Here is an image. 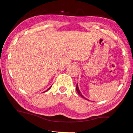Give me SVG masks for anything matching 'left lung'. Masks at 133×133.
I'll use <instances>...</instances> for the list:
<instances>
[{"label":"left lung","instance_id":"8db88e82","mask_svg":"<svg viewBox=\"0 0 133 133\" xmlns=\"http://www.w3.org/2000/svg\"><path fill=\"white\" fill-rule=\"evenodd\" d=\"M76 90H77V92L78 93V94H79V95L82 97H83V98H84V99H85V100H87V99L86 98H85L84 96H83V94L81 93V92L80 91V90H79V89H78V84H77V85H76Z\"/></svg>","mask_w":133,"mask_h":133}]
</instances>
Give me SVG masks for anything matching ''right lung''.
Instances as JSON below:
<instances>
[{
  "instance_id": "add662e5",
  "label": "right lung",
  "mask_w": 133,
  "mask_h": 133,
  "mask_svg": "<svg viewBox=\"0 0 133 133\" xmlns=\"http://www.w3.org/2000/svg\"><path fill=\"white\" fill-rule=\"evenodd\" d=\"M51 87H50V88H49V89H48V90H46V91H44V92H46V91H48V90H49V89H50V88H51Z\"/></svg>"
}]
</instances>
